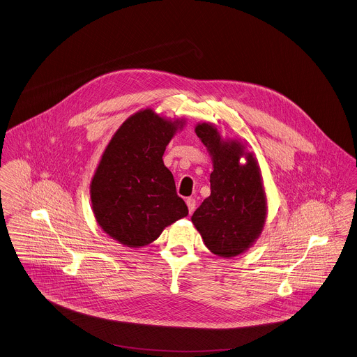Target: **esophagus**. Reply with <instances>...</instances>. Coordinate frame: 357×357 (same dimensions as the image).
<instances>
[{"label": "esophagus", "mask_w": 357, "mask_h": 357, "mask_svg": "<svg viewBox=\"0 0 357 357\" xmlns=\"http://www.w3.org/2000/svg\"><path fill=\"white\" fill-rule=\"evenodd\" d=\"M186 204H188L189 212L192 213V211H194V208H195V199L192 198V197H189V198H186Z\"/></svg>", "instance_id": "obj_1"}]
</instances>
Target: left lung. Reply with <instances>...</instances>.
<instances>
[{"mask_svg": "<svg viewBox=\"0 0 357 357\" xmlns=\"http://www.w3.org/2000/svg\"><path fill=\"white\" fill-rule=\"evenodd\" d=\"M197 136L212 155L211 195L192 213V221L206 247L220 257H235L252 245L262 231L266 198L259 168L251 153L245 155L236 142H222L216 128H195Z\"/></svg>", "mask_w": 357, "mask_h": 357, "instance_id": "left-lung-1", "label": "left lung"}]
</instances>
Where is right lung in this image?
I'll return each instance as SVG.
<instances>
[{
	"label": "right lung",
	"mask_w": 357,
	"mask_h": 357,
	"mask_svg": "<svg viewBox=\"0 0 357 357\" xmlns=\"http://www.w3.org/2000/svg\"><path fill=\"white\" fill-rule=\"evenodd\" d=\"M178 126L152 110L139 111L118 129L102 156L91 183L93 213L103 231L125 246L152 243L189 213L163 163Z\"/></svg>",
	"instance_id": "add662e5"
}]
</instances>
